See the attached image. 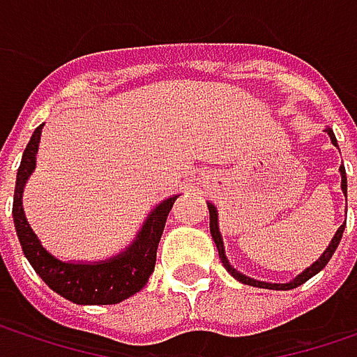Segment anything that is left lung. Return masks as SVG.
Returning <instances> with one entry per match:
<instances>
[{"instance_id":"1","label":"left lung","mask_w":357,"mask_h":357,"mask_svg":"<svg viewBox=\"0 0 357 357\" xmlns=\"http://www.w3.org/2000/svg\"><path fill=\"white\" fill-rule=\"evenodd\" d=\"M328 136H331V142L337 146V138H335V134H333V130L331 128H326L324 130ZM339 172H341V190L345 192V196H347V178H345V167H339ZM208 213H211V236H213V240H215V246L219 250V258H221V262H223V266L227 268V273L229 275H234L238 281H242V283H246V285H252V287H262V289H294V287H298V285H302V283H306L310 277H314L319 271H322L324 266H326V262L331 260V256L335 254V250L339 246V242H341V236H343V229H345V225H341L339 229H337V234L333 236V240H331V244H328V248L322 252V256L312 264V266H308L306 271H302L294 281H289V283H264V281H256V279H250L246 275H242L240 271H236L231 264H229V260H227V256H225V248H223V238H221V231H219V221H217V208L208 202Z\"/></svg>"}]
</instances>
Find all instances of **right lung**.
Returning <instances> with one entry per match:
<instances>
[{"instance_id": "obj_1", "label": "right lung", "mask_w": 357, "mask_h": 357, "mask_svg": "<svg viewBox=\"0 0 357 357\" xmlns=\"http://www.w3.org/2000/svg\"><path fill=\"white\" fill-rule=\"evenodd\" d=\"M45 123H40L31 136V142L26 144V151L22 155L18 176H16V190H14V225L20 240V246L29 262L33 264L36 275L59 296L74 304H91V306H103V304H119L140 291L149 277L155 271L157 262V248L159 240L165 229L167 215L176 202L178 196H172L163 200L146 219L142 229L138 231L136 240L126 248V252L101 260V262H63L55 256H51L40 246L35 231L31 229L24 208H22V192L26 185V179L31 178L36 165V151L40 142V130Z\"/></svg>"}]
</instances>
